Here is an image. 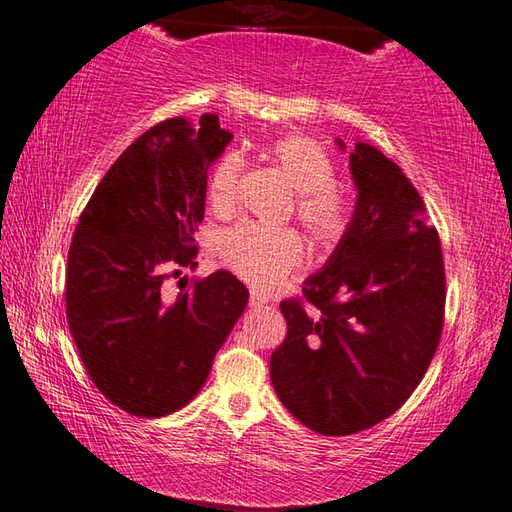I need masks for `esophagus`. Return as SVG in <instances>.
<instances>
[{"label": "esophagus", "mask_w": 512, "mask_h": 512, "mask_svg": "<svg viewBox=\"0 0 512 512\" xmlns=\"http://www.w3.org/2000/svg\"><path fill=\"white\" fill-rule=\"evenodd\" d=\"M250 306L253 308H264V306H268V297L266 295H262V292H250Z\"/></svg>", "instance_id": "esophagus-1"}]
</instances>
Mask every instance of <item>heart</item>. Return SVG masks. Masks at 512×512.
I'll return each instance as SVG.
<instances>
[{"label": "heart", "mask_w": 512, "mask_h": 512, "mask_svg": "<svg viewBox=\"0 0 512 512\" xmlns=\"http://www.w3.org/2000/svg\"><path fill=\"white\" fill-rule=\"evenodd\" d=\"M264 158L297 191L295 213L308 237L323 250H330L347 235L354 220V202L334 184L336 167L317 140L308 136H284L264 149ZM242 158L235 151L222 156L211 171V209L220 215L235 209ZM222 262L246 284L270 290L281 284L301 264L303 246L288 228H268L242 222L220 239Z\"/></svg>", "instance_id": "obj_1"}]
</instances>
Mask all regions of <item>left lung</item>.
Instances as JSON below:
<instances>
[{
    "mask_svg": "<svg viewBox=\"0 0 512 512\" xmlns=\"http://www.w3.org/2000/svg\"><path fill=\"white\" fill-rule=\"evenodd\" d=\"M350 171V231L306 279L303 299L279 303L288 334L270 356L279 400L321 436H352L400 409L444 325L440 237L420 193L367 143L354 145Z\"/></svg>",
    "mask_w": 512,
    "mask_h": 512,
    "instance_id": "8db88e82",
    "label": "left lung"
}]
</instances>
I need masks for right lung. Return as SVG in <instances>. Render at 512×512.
I'll return each instance as SVG.
<instances>
[{
  "label": "right lung",
  "instance_id": "1",
  "mask_svg": "<svg viewBox=\"0 0 512 512\" xmlns=\"http://www.w3.org/2000/svg\"><path fill=\"white\" fill-rule=\"evenodd\" d=\"M231 138L215 114L198 127L178 116L147 129L76 224L65 273L72 339L92 383L132 416H169L191 402L248 303L228 270L178 297L162 292L171 266H198L206 173Z\"/></svg>",
  "mask_w": 512,
  "mask_h": 512
}]
</instances>
